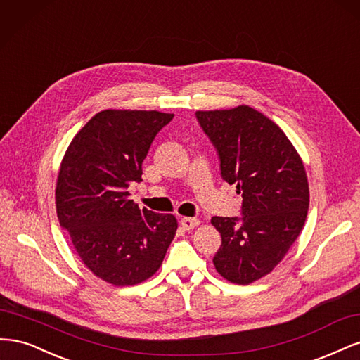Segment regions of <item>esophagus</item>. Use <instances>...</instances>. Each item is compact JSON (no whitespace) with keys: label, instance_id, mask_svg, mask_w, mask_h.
<instances>
[{"label":"esophagus","instance_id":"1","mask_svg":"<svg viewBox=\"0 0 360 360\" xmlns=\"http://www.w3.org/2000/svg\"><path fill=\"white\" fill-rule=\"evenodd\" d=\"M198 224H200V221L197 219V217H181V221H180L181 228H183V230H186V231L193 230V228L197 226Z\"/></svg>","mask_w":360,"mask_h":360}]
</instances>
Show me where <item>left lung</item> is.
<instances>
[{
    "label": "left lung",
    "mask_w": 360,
    "mask_h": 360,
    "mask_svg": "<svg viewBox=\"0 0 360 360\" xmlns=\"http://www.w3.org/2000/svg\"><path fill=\"white\" fill-rule=\"evenodd\" d=\"M219 156L221 177L242 195V216H213L222 245L213 264L248 285L270 274L299 237L309 207L303 162L270 118L246 105L195 112Z\"/></svg>",
    "instance_id": "1"
}]
</instances>
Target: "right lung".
<instances>
[{
	"mask_svg": "<svg viewBox=\"0 0 360 360\" xmlns=\"http://www.w3.org/2000/svg\"><path fill=\"white\" fill-rule=\"evenodd\" d=\"M174 114L115 111L96 114L63 158L57 216L82 263L112 285L153 276L177 231L172 214L141 210L127 188L141 181L143 162Z\"/></svg>",
	"mask_w": 360,
	"mask_h": 360,
	"instance_id": "1",
	"label": "right lung"
}]
</instances>
